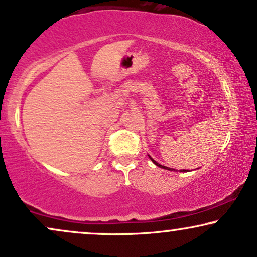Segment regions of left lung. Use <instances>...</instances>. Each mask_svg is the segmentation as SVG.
<instances>
[{
	"label": "left lung",
	"mask_w": 257,
	"mask_h": 257,
	"mask_svg": "<svg viewBox=\"0 0 257 257\" xmlns=\"http://www.w3.org/2000/svg\"><path fill=\"white\" fill-rule=\"evenodd\" d=\"M149 157H150V159H151V161H152L153 164H155V165H157V166H159V168H162V169H165V170H170V171H175V169H170V168H166V166H164V165H161V164H159V163L156 162L155 159L151 158V156H149ZM179 171H181V172H186V171H188V170H179Z\"/></svg>",
	"instance_id": "8db88e82"
}]
</instances>
